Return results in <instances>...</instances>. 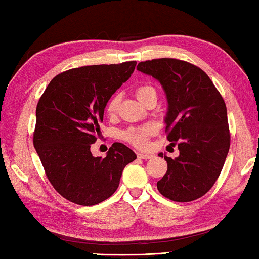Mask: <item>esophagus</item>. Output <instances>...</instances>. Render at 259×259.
Returning a JSON list of instances; mask_svg holds the SVG:
<instances>
[{"label": "esophagus", "mask_w": 259, "mask_h": 259, "mask_svg": "<svg viewBox=\"0 0 259 259\" xmlns=\"http://www.w3.org/2000/svg\"><path fill=\"white\" fill-rule=\"evenodd\" d=\"M137 156H138V157H140V159L147 160V159H151V157H152L153 155H150V154H144V153H138Z\"/></svg>", "instance_id": "obj_1"}]
</instances>
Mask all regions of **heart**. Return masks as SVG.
Here are the masks:
<instances>
[{
	"mask_svg": "<svg viewBox=\"0 0 259 259\" xmlns=\"http://www.w3.org/2000/svg\"><path fill=\"white\" fill-rule=\"evenodd\" d=\"M136 97H137L143 104L150 98L152 95H156L155 89L150 84H140L135 90ZM120 95H114L106 104V113L107 115H115L120 105ZM154 134V128L152 125H143V126H131L126 129L122 134V137L126 140L131 145L137 148H145L148 144V137Z\"/></svg>",
	"mask_w": 259,
	"mask_h": 259,
	"instance_id": "obj_1",
	"label": "heart"
}]
</instances>
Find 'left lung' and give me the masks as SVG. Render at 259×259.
Masks as SVG:
<instances>
[{
  "instance_id": "8db88e82",
  "label": "left lung",
  "mask_w": 259,
  "mask_h": 259,
  "mask_svg": "<svg viewBox=\"0 0 259 259\" xmlns=\"http://www.w3.org/2000/svg\"><path fill=\"white\" fill-rule=\"evenodd\" d=\"M137 69L163 88L168 99L166 138L179 150L175 159L164 155L168 170L157 182V190L176 202L199 199L217 181L230 150L224 99L207 74L187 61L152 59L139 63Z\"/></svg>"
}]
</instances>
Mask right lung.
<instances>
[{
    "label": "right lung",
    "instance_id": "add662e5",
    "mask_svg": "<svg viewBox=\"0 0 259 259\" xmlns=\"http://www.w3.org/2000/svg\"><path fill=\"white\" fill-rule=\"evenodd\" d=\"M136 64L68 69L52 78L38 100L34 147L51 185L73 203L95 205L108 199L119 187L124 166L137 157L121 143H114L105 157L90 151L106 104L129 80Z\"/></svg>",
    "mask_w": 259,
    "mask_h": 259
}]
</instances>
